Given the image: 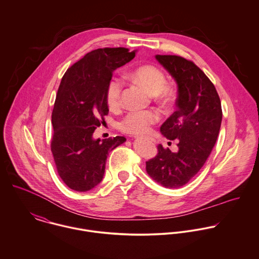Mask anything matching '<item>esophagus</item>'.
<instances>
[{"instance_id": "34e87169", "label": "esophagus", "mask_w": 259, "mask_h": 259, "mask_svg": "<svg viewBox=\"0 0 259 259\" xmlns=\"http://www.w3.org/2000/svg\"><path fill=\"white\" fill-rule=\"evenodd\" d=\"M135 139H137V140H138V139H140V138H139V137H135Z\"/></svg>"}]
</instances>
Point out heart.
<instances>
[{
	"mask_svg": "<svg viewBox=\"0 0 259 259\" xmlns=\"http://www.w3.org/2000/svg\"><path fill=\"white\" fill-rule=\"evenodd\" d=\"M131 78L141 87L146 88L156 98L164 103L169 102L174 96L171 87H167L165 73L154 65H142L131 72ZM123 82L118 77H111L105 90V99L111 109L119 107ZM159 113L154 110L130 111L119 122L122 132L133 135H143L150 131L151 126L159 120Z\"/></svg>",
	"mask_w": 259,
	"mask_h": 259,
	"instance_id": "1",
	"label": "heart"
}]
</instances>
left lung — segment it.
<instances>
[{
	"instance_id": "obj_1",
	"label": "left lung",
	"mask_w": 259,
	"mask_h": 259,
	"mask_svg": "<svg viewBox=\"0 0 259 259\" xmlns=\"http://www.w3.org/2000/svg\"><path fill=\"white\" fill-rule=\"evenodd\" d=\"M178 85L177 110L162 124L168 140H178V152L158 146L146 170L166 188L186 185L206 163L217 141L222 108L217 90L206 74L192 61L177 55H156Z\"/></svg>"
}]
</instances>
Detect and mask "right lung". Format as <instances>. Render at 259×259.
<instances>
[{
	"mask_svg": "<svg viewBox=\"0 0 259 259\" xmlns=\"http://www.w3.org/2000/svg\"><path fill=\"white\" fill-rule=\"evenodd\" d=\"M135 56L136 51L123 47L99 48L69 67L61 79L52 111L51 151L58 175L74 191L97 186L108 153L126 140H95L93 133L108 114L105 90L112 72Z\"/></svg>",
	"mask_w": 259,
	"mask_h": 259,
	"instance_id": "add662e5",
	"label": "right lung"
}]
</instances>
